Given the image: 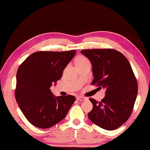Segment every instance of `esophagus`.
<instances>
[{
    "mask_svg": "<svg viewBox=\"0 0 150 150\" xmlns=\"http://www.w3.org/2000/svg\"><path fill=\"white\" fill-rule=\"evenodd\" d=\"M76 99L78 100H79V101H85V100H87V98L83 97V96H77V97H76Z\"/></svg>",
    "mask_w": 150,
    "mask_h": 150,
    "instance_id": "obj_1",
    "label": "esophagus"
}]
</instances>
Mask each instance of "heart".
Here are the masks:
<instances>
[{
    "mask_svg": "<svg viewBox=\"0 0 150 150\" xmlns=\"http://www.w3.org/2000/svg\"><path fill=\"white\" fill-rule=\"evenodd\" d=\"M87 59L85 58V57H78V58L76 59V61L75 63H80V62H83V61H87Z\"/></svg>",
    "mask_w": 150,
    "mask_h": 150,
    "instance_id": "b5f03b06",
    "label": "heart"
}]
</instances>
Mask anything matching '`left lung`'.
<instances>
[{
	"label": "left lung",
	"instance_id": "8db88e82",
	"mask_svg": "<svg viewBox=\"0 0 150 150\" xmlns=\"http://www.w3.org/2000/svg\"><path fill=\"white\" fill-rule=\"evenodd\" d=\"M81 52L92 64L91 85L106 89L101 101L90 98L93 109L88 117L107 130L122 126L132 113L138 93V84L131 65L122 53L114 49H87Z\"/></svg>",
	"mask_w": 150,
	"mask_h": 150
}]
</instances>
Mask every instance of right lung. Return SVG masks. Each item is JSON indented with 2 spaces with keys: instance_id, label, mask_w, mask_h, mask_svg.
Returning a JSON list of instances; mask_svg holds the SVG:
<instances>
[{
  "instance_id": "obj_1",
  "label": "right lung",
  "mask_w": 150,
  "mask_h": 150,
  "mask_svg": "<svg viewBox=\"0 0 150 150\" xmlns=\"http://www.w3.org/2000/svg\"><path fill=\"white\" fill-rule=\"evenodd\" d=\"M76 54L39 51L33 53L18 67L15 97L22 113L38 128H50L65 118L76 100L71 95L55 97L50 88L62 76Z\"/></svg>"
}]
</instances>
